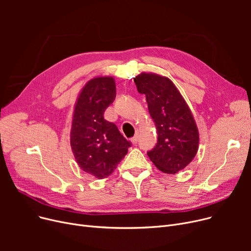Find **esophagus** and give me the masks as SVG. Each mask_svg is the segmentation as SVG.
I'll return each instance as SVG.
<instances>
[{
    "label": "esophagus",
    "instance_id": "esophagus-1",
    "mask_svg": "<svg viewBox=\"0 0 251 251\" xmlns=\"http://www.w3.org/2000/svg\"><path fill=\"white\" fill-rule=\"evenodd\" d=\"M138 138H139V136H138V134H136V135H134L132 138H131V142L132 143H137V141H138Z\"/></svg>",
    "mask_w": 251,
    "mask_h": 251
}]
</instances>
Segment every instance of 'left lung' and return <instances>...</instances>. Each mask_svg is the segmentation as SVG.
Wrapping results in <instances>:
<instances>
[{"instance_id":"8db88e82","label":"left lung","mask_w":251,"mask_h":251,"mask_svg":"<svg viewBox=\"0 0 251 251\" xmlns=\"http://www.w3.org/2000/svg\"><path fill=\"white\" fill-rule=\"evenodd\" d=\"M134 82L139 94L146 95L157 129V142L148 155L162 172L175 174L193 160L199 150V130L193 116L169 78L141 73Z\"/></svg>"}]
</instances>
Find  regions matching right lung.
I'll list each match as a JSON object with an SVG mask.
<instances>
[{"label": "right lung", "instance_id": "1", "mask_svg": "<svg viewBox=\"0 0 251 251\" xmlns=\"http://www.w3.org/2000/svg\"><path fill=\"white\" fill-rule=\"evenodd\" d=\"M115 98L114 78L91 79L79 95L73 115L70 143L76 162L99 179L110 176L131 147L116 124L103 118Z\"/></svg>", "mask_w": 251, "mask_h": 251}]
</instances>
